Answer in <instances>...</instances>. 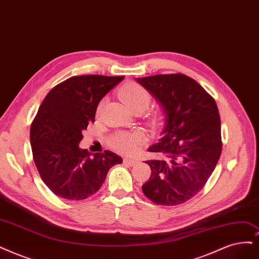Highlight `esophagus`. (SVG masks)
<instances>
[{
    "label": "esophagus",
    "mask_w": 259,
    "mask_h": 259,
    "mask_svg": "<svg viewBox=\"0 0 259 259\" xmlns=\"http://www.w3.org/2000/svg\"><path fill=\"white\" fill-rule=\"evenodd\" d=\"M123 163L127 164V165H130V166H133V165H137V164L139 163V160H137V159L124 158V159H123Z\"/></svg>",
    "instance_id": "1"
}]
</instances>
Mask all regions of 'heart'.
Masks as SVG:
<instances>
[{
	"mask_svg": "<svg viewBox=\"0 0 259 259\" xmlns=\"http://www.w3.org/2000/svg\"><path fill=\"white\" fill-rule=\"evenodd\" d=\"M119 98L126 107L135 112L144 111L150 103L151 96L149 92L137 83H127L119 91ZM143 138L139 132H119L110 140V145L121 154L131 155L141 144Z\"/></svg>",
	"mask_w": 259,
	"mask_h": 259,
	"instance_id": "b5f03b06",
	"label": "heart"
}]
</instances>
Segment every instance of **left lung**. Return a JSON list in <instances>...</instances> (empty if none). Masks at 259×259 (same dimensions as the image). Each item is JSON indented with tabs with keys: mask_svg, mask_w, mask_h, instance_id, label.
Segmentation results:
<instances>
[{
	"mask_svg": "<svg viewBox=\"0 0 259 259\" xmlns=\"http://www.w3.org/2000/svg\"><path fill=\"white\" fill-rule=\"evenodd\" d=\"M160 104L163 129L148 151L150 178L143 193L158 205L175 206L196 195L207 183L222 152L221 120L213 98L196 81L181 73L137 78Z\"/></svg>",
	"mask_w": 259,
	"mask_h": 259,
	"instance_id": "left-lung-1",
	"label": "left lung"
}]
</instances>
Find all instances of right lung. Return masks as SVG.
I'll use <instances>...</instances> for the list:
<instances>
[{
    "label": "right lung",
    "mask_w": 259,
    "mask_h": 259,
    "mask_svg": "<svg viewBox=\"0 0 259 259\" xmlns=\"http://www.w3.org/2000/svg\"><path fill=\"white\" fill-rule=\"evenodd\" d=\"M124 76L79 75L57 84L46 96L31 126L35 165L59 197L82 200L102 186L109 169L122 163L110 150L92 155L80 148L82 131L95 121L100 100Z\"/></svg>",
    "instance_id": "obj_1"
}]
</instances>
